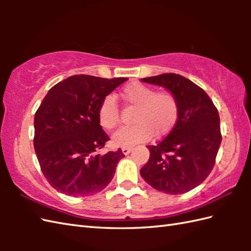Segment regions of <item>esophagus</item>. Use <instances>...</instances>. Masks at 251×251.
Here are the masks:
<instances>
[{
    "label": "esophagus",
    "mask_w": 251,
    "mask_h": 251,
    "mask_svg": "<svg viewBox=\"0 0 251 251\" xmlns=\"http://www.w3.org/2000/svg\"><path fill=\"white\" fill-rule=\"evenodd\" d=\"M131 150L132 149L131 148H122V152H123V154H124V155H127V154H129L130 152H131Z\"/></svg>",
    "instance_id": "34e87169"
}]
</instances>
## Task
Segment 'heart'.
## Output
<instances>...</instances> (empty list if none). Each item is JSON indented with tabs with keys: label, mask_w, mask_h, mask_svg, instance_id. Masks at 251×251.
Instances as JSON below:
<instances>
[{
	"label": "heart",
	"mask_w": 251,
	"mask_h": 251,
	"mask_svg": "<svg viewBox=\"0 0 251 251\" xmlns=\"http://www.w3.org/2000/svg\"><path fill=\"white\" fill-rule=\"evenodd\" d=\"M122 97L127 104L135 106L131 122L134 125L123 127L112 136L116 147H132L148 141L154 136L161 138L173 129L178 119L179 106L169 93H156L155 89L140 83H132L123 89ZM98 120L104 129H113L120 122V111L115 99L106 96L98 109Z\"/></svg>",
	"instance_id": "1"
}]
</instances>
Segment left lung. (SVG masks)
<instances>
[{
    "mask_svg": "<svg viewBox=\"0 0 251 251\" xmlns=\"http://www.w3.org/2000/svg\"><path fill=\"white\" fill-rule=\"evenodd\" d=\"M140 81L167 89L179 106L172 131L156 146H148L150 158L140 169L141 177L164 193H186L214 168L222 139L219 113L204 90L179 74L165 73Z\"/></svg>",
    "mask_w": 251,
    "mask_h": 251,
    "instance_id": "8db88e82",
    "label": "left lung"
}]
</instances>
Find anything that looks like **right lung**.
Here are the masks:
<instances>
[{"mask_svg":"<svg viewBox=\"0 0 251 251\" xmlns=\"http://www.w3.org/2000/svg\"><path fill=\"white\" fill-rule=\"evenodd\" d=\"M127 79L73 75L52 86L42 101L34 116V150L42 173L60 193L94 195L113 179L124 154L121 149L97 153L109 140L98 109Z\"/></svg>","mask_w":251,"mask_h":251,"instance_id":"1","label":"right lung"}]
</instances>
